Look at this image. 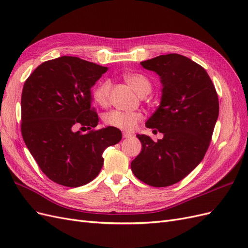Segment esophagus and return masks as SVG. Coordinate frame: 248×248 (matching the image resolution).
<instances>
[{"mask_svg": "<svg viewBox=\"0 0 248 248\" xmlns=\"http://www.w3.org/2000/svg\"><path fill=\"white\" fill-rule=\"evenodd\" d=\"M132 137H134V134L131 133V132H127V131L123 132V138H125V139H129V138H132Z\"/></svg>", "mask_w": 248, "mask_h": 248, "instance_id": "obj_1", "label": "esophagus"}]
</instances>
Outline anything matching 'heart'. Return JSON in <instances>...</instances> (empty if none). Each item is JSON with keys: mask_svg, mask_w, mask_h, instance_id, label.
Returning a JSON list of instances; mask_svg holds the SVG:
<instances>
[{"mask_svg": "<svg viewBox=\"0 0 248 248\" xmlns=\"http://www.w3.org/2000/svg\"><path fill=\"white\" fill-rule=\"evenodd\" d=\"M124 80L140 96L148 95L152 90V82L146 76L138 72H128L123 74ZM110 81L103 79L93 89V98L101 107H107L110 92ZM144 119L141 111H122L111 110L104 115V123L114 128L131 132L137 128L139 123Z\"/></svg>", "mask_w": 248, "mask_h": 248, "instance_id": "b5f03b06", "label": "heart"}]
</instances>
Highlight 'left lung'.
I'll return each mask as SVG.
<instances>
[{
	"label": "left lung",
	"mask_w": 248,
	"mask_h": 248,
	"mask_svg": "<svg viewBox=\"0 0 248 248\" xmlns=\"http://www.w3.org/2000/svg\"><path fill=\"white\" fill-rule=\"evenodd\" d=\"M140 65L160 77V106L146 126L163 139L155 142L138 134L142 147L131 170L141 182L166 187L181 181L204 158L218 118V96L206 70L184 56L162 55Z\"/></svg>",
	"instance_id": "1"
}]
</instances>
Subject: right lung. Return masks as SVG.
Masks as SVG:
<instances>
[{"mask_svg":"<svg viewBox=\"0 0 248 248\" xmlns=\"http://www.w3.org/2000/svg\"><path fill=\"white\" fill-rule=\"evenodd\" d=\"M108 67L78 57H60L39 65L21 93V134L40 170L67 187L91 182L103 166V151L121 140L114 127L92 129L98 115L91 88ZM88 129L86 135L76 132Z\"/></svg>","mask_w":248,"mask_h":248,"instance_id":"add662e5","label":"right lung"}]
</instances>
